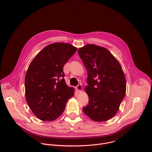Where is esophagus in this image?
I'll return each mask as SVG.
<instances>
[{"instance_id":"esophagus-1","label":"esophagus","mask_w":152,"mask_h":152,"mask_svg":"<svg viewBox=\"0 0 152 152\" xmlns=\"http://www.w3.org/2000/svg\"><path fill=\"white\" fill-rule=\"evenodd\" d=\"M76 90H77L78 92L81 91H82V85H81L80 83L78 84V85H77V86H76Z\"/></svg>"}]
</instances>
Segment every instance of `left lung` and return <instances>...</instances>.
<instances>
[{"mask_svg":"<svg viewBox=\"0 0 152 152\" xmlns=\"http://www.w3.org/2000/svg\"><path fill=\"white\" fill-rule=\"evenodd\" d=\"M87 70L88 105L83 113L95 121H105L117 113L126 90V78L117 59L106 48L87 45L78 50Z\"/></svg>","mask_w":152,"mask_h":152,"instance_id":"obj_1","label":"left lung"}]
</instances>
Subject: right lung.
Segmentation results:
<instances>
[{
  "instance_id": "add662e5",
  "label": "right lung",
  "mask_w": 152,
  "mask_h": 152,
  "mask_svg": "<svg viewBox=\"0 0 152 152\" xmlns=\"http://www.w3.org/2000/svg\"><path fill=\"white\" fill-rule=\"evenodd\" d=\"M76 50L67 43H53L31 62L25 76L26 99L39 120L56 119L65 110L68 100L74 96V88L65 82L63 68Z\"/></svg>"
}]
</instances>
